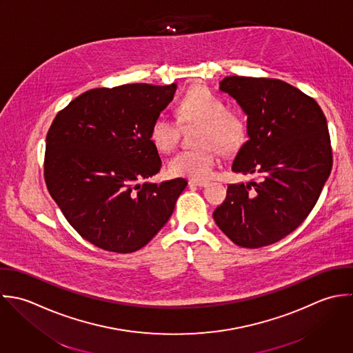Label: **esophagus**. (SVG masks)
<instances>
[{"mask_svg": "<svg viewBox=\"0 0 353 353\" xmlns=\"http://www.w3.org/2000/svg\"><path fill=\"white\" fill-rule=\"evenodd\" d=\"M189 183L194 185V186H199V188H204V186L208 185V181L207 179H190Z\"/></svg>", "mask_w": 353, "mask_h": 353, "instance_id": "1", "label": "esophagus"}]
</instances>
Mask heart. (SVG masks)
<instances>
[{"instance_id":"1","label":"heart","mask_w":353,"mask_h":353,"mask_svg":"<svg viewBox=\"0 0 353 353\" xmlns=\"http://www.w3.org/2000/svg\"><path fill=\"white\" fill-rule=\"evenodd\" d=\"M176 119L167 114L152 121L149 137L161 152H171L181 139L182 127L200 124L197 148L178 152L168 163L172 175L193 179L208 178L216 164V149L223 154L236 152L246 141L248 124L239 114L229 111L228 103L205 88L189 90L178 103Z\"/></svg>"}]
</instances>
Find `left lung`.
Listing matches in <instances>:
<instances>
[{
    "mask_svg": "<svg viewBox=\"0 0 353 353\" xmlns=\"http://www.w3.org/2000/svg\"><path fill=\"white\" fill-rule=\"evenodd\" d=\"M221 90L248 115L249 139L233 171L254 178L228 186L214 219L238 246H267L304 222L332 172L326 118L312 97L279 79L226 77Z\"/></svg>",
    "mask_w": 353,
    "mask_h": 353,
    "instance_id": "obj_1",
    "label": "left lung"
}]
</instances>
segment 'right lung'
<instances>
[{
	"label": "right lung",
	"mask_w": 353,
	"mask_h": 353,
	"mask_svg": "<svg viewBox=\"0 0 353 353\" xmlns=\"http://www.w3.org/2000/svg\"><path fill=\"white\" fill-rule=\"evenodd\" d=\"M176 85L92 89L61 110L46 134L43 178L68 223L117 253L143 248L167 223L188 181L141 183L161 168L149 137Z\"/></svg>",
	"instance_id": "right-lung-1"
}]
</instances>
